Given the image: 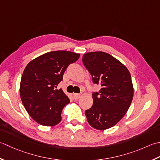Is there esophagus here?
Returning a JSON list of instances; mask_svg holds the SVG:
<instances>
[{"mask_svg":"<svg viewBox=\"0 0 160 160\" xmlns=\"http://www.w3.org/2000/svg\"><path fill=\"white\" fill-rule=\"evenodd\" d=\"M80 94H77V93H74L73 94V97H74V99H78L80 97Z\"/></svg>","mask_w":160,"mask_h":160,"instance_id":"esophagus-1","label":"esophagus"}]
</instances>
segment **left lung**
<instances>
[{
    "label": "left lung",
    "mask_w": 160,
    "mask_h": 160,
    "mask_svg": "<svg viewBox=\"0 0 160 160\" xmlns=\"http://www.w3.org/2000/svg\"><path fill=\"white\" fill-rule=\"evenodd\" d=\"M82 61L93 83L102 86L99 92L92 93V106L85 111L88 122L97 130L111 128L126 115L132 102L134 89L130 72L103 52L85 54Z\"/></svg>",
    "instance_id": "obj_1"
}]
</instances>
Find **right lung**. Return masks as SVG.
<instances>
[{"label":"right lung","instance_id":"obj_1","mask_svg":"<svg viewBox=\"0 0 160 160\" xmlns=\"http://www.w3.org/2000/svg\"><path fill=\"white\" fill-rule=\"evenodd\" d=\"M79 54L58 50L45 53L29 63L22 73L20 84L22 103L35 122L53 126L61 120V112L70 99L57 86L64 72L77 61Z\"/></svg>","mask_w":160,"mask_h":160}]
</instances>
